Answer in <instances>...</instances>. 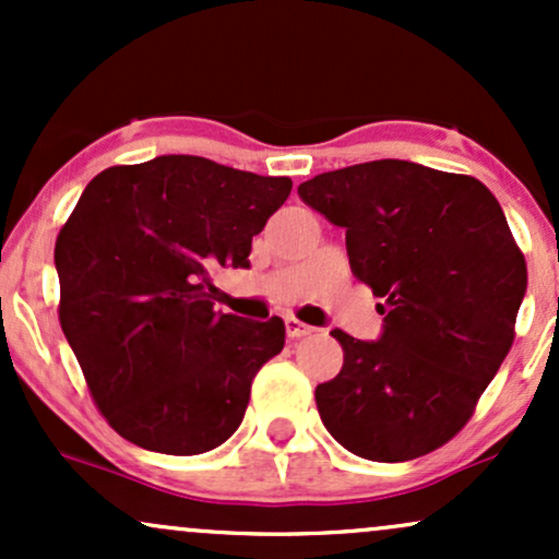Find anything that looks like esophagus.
I'll return each instance as SVG.
<instances>
[{
  "label": "esophagus",
  "mask_w": 559,
  "mask_h": 559,
  "mask_svg": "<svg viewBox=\"0 0 559 559\" xmlns=\"http://www.w3.org/2000/svg\"><path fill=\"white\" fill-rule=\"evenodd\" d=\"M312 325H307V323H301V320H297V318H286V333H288V338H305V336H312Z\"/></svg>",
  "instance_id": "obj_1"
}]
</instances>
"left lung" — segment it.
Wrapping results in <instances>:
<instances>
[{
	"mask_svg": "<svg viewBox=\"0 0 559 559\" xmlns=\"http://www.w3.org/2000/svg\"><path fill=\"white\" fill-rule=\"evenodd\" d=\"M301 202L346 228L352 273L373 288L378 342L333 331L344 365L316 389L329 433L352 454L404 463L471 420L515 338L523 252L478 178L373 159L299 183Z\"/></svg>",
	"mask_w": 559,
	"mask_h": 559,
	"instance_id": "1",
	"label": "left lung"
}]
</instances>
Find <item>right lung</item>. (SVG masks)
Instances as JSON below:
<instances>
[{
	"mask_svg": "<svg viewBox=\"0 0 559 559\" xmlns=\"http://www.w3.org/2000/svg\"><path fill=\"white\" fill-rule=\"evenodd\" d=\"M292 178L163 155L102 170L55 243L60 325L88 391L123 439L163 454L221 447L284 320L215 310L210 271L249 267Z\"/></svg>",
	"mask_w": 559,
	"mask_h": 559,
	"instance_id": "add662e5",
	"label": "right lung"
}]
</instances>
